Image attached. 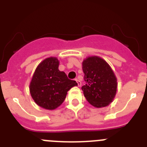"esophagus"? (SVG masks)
<instances>
[{
	"instance_id": "obj_1",
	"label": "esophagus",
	"mask_w": 147,
	"mask_h": 147,
	"mask_svg": "<svg viewBox=\"0 0 147 147\" xmlns=\"http://www.w3.org/2000/svg\"><path fill=\"white\" fill-rule=\"evenodd\" d=\"M76 82H77L78 87H80V86H81V85H82V82H80L79 80H77V79H76Z\"/></svg>"
}]
</instances>
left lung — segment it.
Masks as SVG:
<instances>
[{
	"label": "left lung",
	"instance_id": "obj_1",
	"mask_svg": "<svg viewBox=\"0 0 147 147\" xmlns=\"http://www.w3.org/2000/svg\"><path fill=\"white\" fill-rule=\"evenodd\" d=\"M85 85L82 87L87 101L97 108L113 102L117 92V78L110 65L98 56H90L82 62Z\"/></svg>",
	"mask_w": 147,
	"mask_h": 147
}]
</instances>
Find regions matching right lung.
Wrapping results in <instances>:
<instances>
[{
	"label": "right lung",
	"instance_id": "obj_1",
	"mask_svg": "<svg viewBox=\"0 0 147 147\" xmlns=\"http://www.w3.org/2000/svg\"><path fill=\"white\" fill-rule=\"evenodd\" d=\"M59 61L55 57L45 58L35 69L29 84L34 102L42 108L53 110L64 102L67 91L77 86L76 81L67 79L59 70Z\"/></svg>",
	"mask_w": 147,
	"mask_h": 147
}]
</instances>
